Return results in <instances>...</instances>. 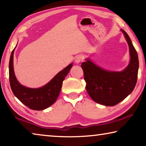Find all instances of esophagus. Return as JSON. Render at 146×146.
Wrapping results in <instances>:
<instances>
[{
  "mask_svg": "<svg viewBox=\"0 0 146 146\" xmlns=\"http://www.w3.org/2000/svg\"><path fill=\"white\" fill-rule=\"evenodd\" d=\"M83 59H84V57H83V56L82 55H78L76 56L75 61L76 63L78 64V63L81 62L83 60Z\"/></svg>",
  "mask_w": 146,
  "mask_h": 146,
  "instance_id": "1",
  "label": "esophagus"
}]
</instances>
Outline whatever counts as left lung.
<instances>
[{
	"instance_id": "obj_1",
	"label": "left lung",
	"mask_w": 146,
	"mask_h": 146,
	"mask_svg": "<svg viewBox=\"0 0 146 146\" xmlns=\"http://www.w3.org/2000/svg\"><path fill=\"white\" fill-rule=\"evenodd\" d=\"M129 47L130 62L121 72L103 70L90 60L82 63L86 90L90 97L100 104L113 106L132 92L138 78L139 62L137 51L126 32L121 29Z\"/></svg>"
}]
</instances>
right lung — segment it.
Instances as JSON below:
<instances>
[{"instance_id":"right-lung-1","label":"right lung","mask_w":146,"mask_h":146,"mask_svg":"<svg viewBox=\"0 0 146 146\" xmlns=\"http://www.w3.org/2000/svg\"><path fill=\"white\" fill-rule=\"evenodd\" d=\"M12 51L9 63V84L14 95L24 105L33 110H43L49 107L57 99L60 94L62 82L68 75L72 64L60 71L50 82L43 87L37 89L26 88L20 84L13 70V53Z\"/></svg>"}]
</instances>
